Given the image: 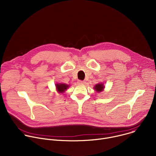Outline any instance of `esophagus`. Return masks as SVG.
I'll use <instances>...</instances> for the list:
<instances>
[{"mask_svg": "<svg viewBox=\"0 0 156 156\" xmlns=\"http://www.w3.org/2000/svg\"><path fill=\"white\" fill-rule=\"evenodd\" d=\"M85 83H86V82H85L84 81H82V80H79L78 82V83L79 84H84Z\"/></svg>", "mask_w": 156, "mask_h": 156, "instance_id": "34e87169", "label": "esophagus"}]
</instances>
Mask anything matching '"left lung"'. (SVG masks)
<instances>
[{"label": "left lung", "mask_w": 156, "mask_h": 156, "mask_svg": "<svg viewBox=\"0 0 156 156\" xmlns=\"http://www.w3.org/2000/svg\"><path fill=\"white\" fill-rule=\"evenodd\" d=\"M104 88V86L103 85L102 83H99V84H97L95 85L94 89V90L98 92V93H100L101 91H103Z\"/></svg>", "instance_id": "8db88e82"}]
</instances>
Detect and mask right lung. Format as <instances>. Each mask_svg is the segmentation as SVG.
I'll return each mask as SVG.
<instances>
[{
  "label": "right lung",
  "instance_id": "add662e5",
  "mask_svg": "<svg viewBox=\"0 0 156 156\" xmlns=\"http://www.w3.org/2000/svg\"><path fill=\"white\" fill-rule=\"evenodd\" d=\"M55 86H56L57 90L58 93H63L67 90V88L69 87V85L65 83H57L55 84Z\"/></svg>",
  "mask_w": 156,
  "mask_h": 156
}]
</instances>
